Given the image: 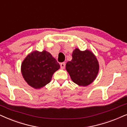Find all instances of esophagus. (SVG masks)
Wrapping results in <instances>:
<instances>
[{
	"label": "esophagus",
	"instance_id": "1",
	"mask_svg": "<svg viewBox=\"0 0 127 127\" xmlns=\"http://www.w3.org/2000/svg\"><path fill=\"white\" fill-rule=\"evenodd\" d=\"M65 62H62V63L61 64V68L62 69H64L65 68Z\"/></svg>",
	"mask_w": 127,
	"mask_h": 127
}]
</instances>
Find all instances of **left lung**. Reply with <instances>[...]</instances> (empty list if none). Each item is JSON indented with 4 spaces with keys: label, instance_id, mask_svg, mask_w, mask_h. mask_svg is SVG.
Segmentation results:
<instances>
[{
    "label": "left lung",
    "instance_id": "8db88e82",
    "mask_svg": "<svg viewBox=\"0 0 127 127\" xmlns=\"http://www.w3.org/2000/svg\"><path fill=\"white\" fill-rule=\"evenodd\" d=\"M66 69L74 83L87 86L96 79L99 71L97 59L91 51L76 48L72 52V60L66 64Z\"/></svg>",
    "mask_w": 127,
    "mask_h": 127
}]
</instances>
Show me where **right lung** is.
<instances>
[{
  "instance_id": "1",
  "label": "right lung",
  "mask_w": 127,
  "mask_h": 127,
  "mask_svg": "<svg viewBox=\"0 0 127 127\" xmlns=\"http://www.w3.org/2000/svg\"><path fill=\"white\" fill-rule=\"evenodd\" d=\"M60 68V64L49 52L34 51L21 63V72L28 85L38 89L49 83L53 74Z\"/></svg>"
}]
</instances>
